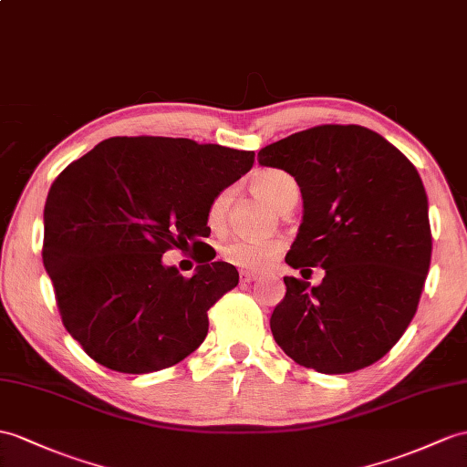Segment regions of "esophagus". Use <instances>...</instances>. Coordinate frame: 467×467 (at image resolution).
I'll return each mask as SVG.
<instances>
[{
    "label": "esophagus",
    "mask_w": 467,
    "mask_h": 467,
    "mask_svg": "<svg viewBox=\"0 0 467 467\" xmlns=\"http://www.w3.org/2000/svg\"><path fill=\"white\" fill-rule=\"evenodd\" d=\"M259 275H257V273H254V271H240V281L244 283V285H245V283H252V281H255Z\"/></svg>",
    "instance_id": "obj_1"
}]
</instances>
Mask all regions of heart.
Returning a JSON list of instances; mask_svg holds the SVG:
<instances>
[{"label":"heart","mask_w":467,"mask_h":467,"mask_svg":"<svg viewBox=\"0 0 467 467\" xmlns=\"http://www.w3.org/2000/svg\"><path fill=\"white\" fill-rule=\"evenodd\" d=\"M249 188L254 194L267 202L275 210H283L295 198H299V184L291 174L283 172L277 168L259 170L249 180ZM227 203H230V194L222 192L215 196L208 208V223L212 227H220L225 220ZM281 240H232L222 247V255L227 261L245 271H261L267 269L273 261L283 254Z\"/></svg>","instance_id":"heart-1"}]
</instances>
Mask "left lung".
I'll use <instances>...</instances> for the list:
<instances>
[{
  "mask_svg": "<svg viewBox=\"0 0 467 467\" xmlns=\"http://www.w3.org/2000/svg\"><path fill=\"white\" fill-rule=\"evenodd\" d=\"M301 188L303 222L285 255L321 285L283 277L275 343L297 365L347 374L382 358L410 325L430 269L428 198L418 170L379 132L323 124L257 152ZM306 279V277H305Z\"/></svg>",
  "mask_w": 467,
  "mask_h": 467,
  "instance_id": "obj_1",
  "label": "left lung"
}]
</instances>
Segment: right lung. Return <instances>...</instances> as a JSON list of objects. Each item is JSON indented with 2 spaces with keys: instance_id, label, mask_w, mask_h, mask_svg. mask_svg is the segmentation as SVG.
<instances>
[{
  "instance_id": "obj_1",
  "label": "right lung",
  "mask_w": 467,
  "mask_h": 467,
  "mask_svg": "<svg viewBox=\"0 0 467 467\" xmlns=\"http://www.w3.org/2000/svg\"><path fill=\"white\" fill-rule=\"evenodd\" d=\"M254 161L252 150L190 139L115 136L57 176L43 212V265L65 328L90 358L146 374L203 343L210 306L240 273L206 255L182 277L162 254L206 245L212 200Z\"/></svg>"
}]
</instances>
